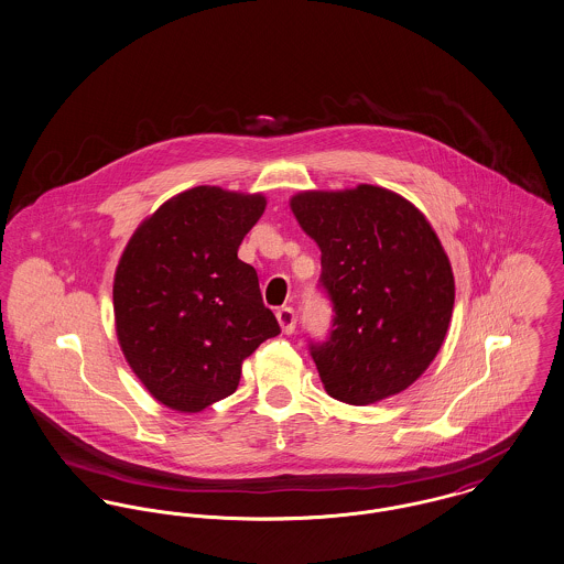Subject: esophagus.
Listing matches in <instances>:
<instances>
[{"label":"esophagus","mask_w":564,"mask_h":564,"mask_svg":"<svg viewBox=\"0 0 564 564\" xmlns=\"http://www.w3.org/2000/svg\"><path fill=\"white\" fill-rule=\"evenodd\" d=\"M276 319H279L285 335H292L296 330V311L292 306H281L276 311Z\"/></svg>","instance_id":"esophagus-1"}]
</instances>
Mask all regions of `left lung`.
Listing matches in <instances>:
<instances>
[{
	"instance_id": "left-lung-1",
	"label": "left lung",
	"mask_w": 564,
	"mask_h": 564,
	"mask_svg": "<svg viewBox=\"0 0 564 564\" xmlns=\"http://www.w3.org/2000/svg\"><path fill=\"white\" fill-rule=\"evenodd\" d=\"M290 206L322 251L319 288L335 311L326 341H308L324 389L351 405L408 389L432 365L455 303L432 225L371 184L306 191Z\"/></svg>"
}]
</instances>
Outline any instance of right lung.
Returning a JSON list of instances; mask_svg holds the SVG:
<instances>
[{
    "label": "right lung",
    "mask_w": 564,
    "mask_h": 564,
    "mask_svg": "<svg viewBox=\"0 0 564 564\" xmlns=\"http://www.w3.org/2000/svg\"><path fill=\"white\" fill-rule=\"evenodd\" d=\"M261 195L195 186L130 238L113 281L116 330L130 369L163 405L202 412L238 389L242 360L281 333L238 247Z\"/></svg>",
    "instance_id": "right-lung-1"
}]
</instances>
